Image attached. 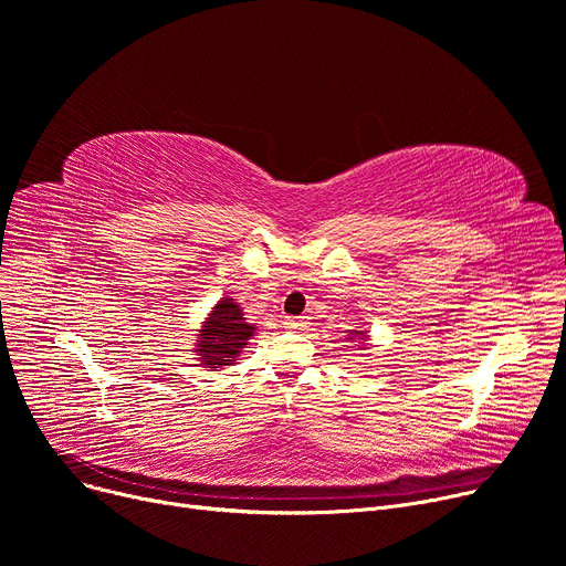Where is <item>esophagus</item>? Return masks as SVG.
Masks as SVG:
<instances>
[{
    "label": "esophagus",
    "instance_id": "esophagus-1",
    "mask_svg": "<svg viewBox=\"0 0 566 566\" xmlns=\"http://www.w3.org/2000/svg\"><path fill=\"white\" fill-rule=\"evenodd\" d=\"M285 328H306L308 326V317L306 315H296V317H285L283 319Z\"/></svg>",
    "mask_w": 566,
    "mask_h": 566
}]
</instances>
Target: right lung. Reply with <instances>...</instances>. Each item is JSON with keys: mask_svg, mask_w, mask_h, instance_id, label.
Segmentation results:
<instances>
[{"mask_svg": "<svg viewBox=\"0 0 566 566\" xmlns=\"http://www.w3.org/2000/svg\"><path fill=\"white\" fill-rule=\"evenodd\" d=\"M253 326L244 322L242 308L235 298H223L212 311V317L201 328L198 340V356L203 365L217 368V365H230V360L240 354L247 340L253 336Z\"/></svg>", "mask_w": 566, "mask_h": 566, "instance_id": "obj_1", "label": "right lung"}]
</instances>
